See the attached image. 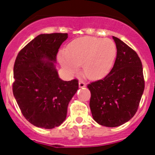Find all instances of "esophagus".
<instances>
[{"mask_svg": "<svg viewBox=\"0 0 155 155\" xmlns=\"http://www.w3.org/2000/svg\"><path fill=\"white\" fill-rule=\"evenodd\" d=\"M86 84L84 82H83V81L80 80L79 82V86L80 88H84V87H86Z\"/></svg>", "mask_w": 155, "mask_h": 155, "instance_id": "34e87169", "label": "esophagus"}]
</instances>
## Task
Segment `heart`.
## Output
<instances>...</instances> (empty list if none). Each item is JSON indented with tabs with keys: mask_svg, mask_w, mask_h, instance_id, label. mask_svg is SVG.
<instances>
[{
	"mask_svg": "<svg viewBox=\"0 0 155 155\" xmlns=\"http://www.w3.org/2000/svg\"><path fill=\"white\" fill-rule=\"evenodd\" d=\"M116 56L112 40L93 37H83L68 45L60 52L59 60L69 74H73L82 65V73L89 79H99L108 73Z\"/></svg>",
	"mask_w": 155,
	"mask_h": 155,
	"instance_id": "heart-1",
	"label": "heart"
}]
</instances>
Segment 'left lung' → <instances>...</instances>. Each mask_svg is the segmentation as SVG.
<instances>
[{"label":"left lung","instance_id":"1","mask_svg":"<svg viewBox=\"0 0 155 155\" xmlns=\"http://www.w3.org/2000/svg\"><path fill=\"white\" fill-rule=\"evenodd\" d=\"M117 55L112 70L88 84L92 117L105 127H117L136 113L144 89L142 63L134 50L117 37Z\"/></svg>","mask_w":155,"mask_h":155}]
</instances>
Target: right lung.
I'll use <instances>...</instances> for the list:
<instances>
[{
    "label": "right lung",
    "mask_w": 155,
    "mask_h": 155,
    "mask_svg": "<svg viewBox=\"0 0 155 155\" xmlns=\"http://www.w3.org/2000/svg\"><path fill=\"white\" fill-rule=\"evenodd\" d=\"M67 34H40L19 52L14 66L13 93L24 118L32 125L50 129L65 121L69 102L79 81H63L53 61Z\"/></svg>",
    "instance_id": "obj_1"
}]
</instances>
